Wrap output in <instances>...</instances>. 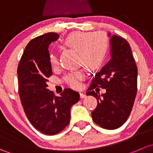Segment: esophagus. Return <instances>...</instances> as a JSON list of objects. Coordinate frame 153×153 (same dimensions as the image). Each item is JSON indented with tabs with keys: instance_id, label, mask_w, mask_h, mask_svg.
Segmentation results:
<instances>
[{
	"instance_id": "34e87169",
	"label": "esophagus",
	"mask_w": 153,
	"mask_h": 153,
	"mask_svg": "<svg viewBox=\"0 0 153 153\" xmlns=\"http://www.w3.org/2000/svg\"><path fill=\"white\" fill-rule=\"evenodd\" d=\"M79 95H80V98H81V99H84V98H85L86 97H87V96H86V94H83V93H80Z\"/></svg>"
}]
</instances>
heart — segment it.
Listing matches in <instances>:
<instances>
[{"label":"heart","instance_id":"b5f03b06","mask_svg":"<svg viewBox=\"0 0 153 153\" xmlns=\"http://www.w3.org/2000/svg\"><path fill=\"white\" fill-rule=\"evenodd\" d=\"M62 45L77 52L79 65H82L91 72L98 70L102 66L108 49V39L102 32H73L64 39ZM49 61L53 69L57 68L59 62L56 54L50 53ZM85 78V72L77 70L65 75L63 81L71 88L76 89L80 88L81 82Z\"/></svg>","mask_w":153,"mask_h":153}]
</instances>
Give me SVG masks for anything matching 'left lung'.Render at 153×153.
Listing matches in <instances>:
<instances>
[{
    "instance_id": "1",
    "label": "left lung",
    "mask_w": 153,
    "mask_h": 153,
    "mask_svg": "<svg viewBox=\"0 0 153 153\" xmlns=\"http://www.w3.org/2000/svg\"><path fill=\"white\" fill-rule=\"evenodd\" d=\"M110 42L111 60L95 75L87 95L98 101L91 113L94 122L102 128L115 130L127 120L131 113L137 94L138 68L125 39L113 35ZM97 87L106 89V93L99 95L93 91Z\"/></svg>"
}]
</instances>
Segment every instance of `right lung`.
Listing matches in <instances>:
<instances>
[{"label": "right lung", "mask_w": 153, "mask_h": 153, "mask_svg": "<svg viewBox=\"0 0 153 153\" xmlns=\"http://www.w3.org/2000/svg\"><path fill=\"white\" fill-rule=\"evenodd\" d=\"M58 37L56 33L49 32L31 40L18 68L19 95L25 113L37 130L50 135L65 128L70 122L71 108L79 100V94L70 88L60 97L47 88L52 75L48 46Z\"/></svg>", "instance_id": "right-lung-1"}]
</instances>
